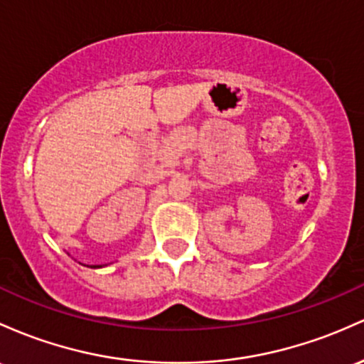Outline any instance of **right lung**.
<instances>
[{
    "label": "right lung",
    "mask_w": 364,
    "mask_h": 364,
    "mask_svg": "<svg viewBox=\"0 0 364 364\" xmlns=\"http://www.w3.org/2000/svg\"><path fill=\"white\" fill-rule=\"evenodd\" d=\"M91 267H95V269H97V267H103V264H93Z\"/></svg>",
    "instance_id": "1"
}]
</instances>
